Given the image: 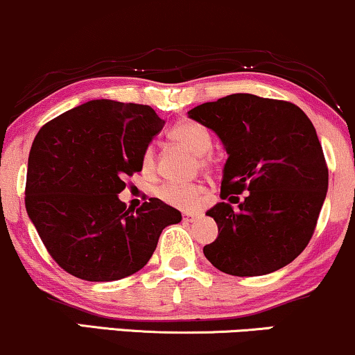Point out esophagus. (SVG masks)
<instances>
[{
  "mask_svg": "<svg viewBox=\"0 0 355 355\" xmlns=\"http://www.w3.org/2000/svg\"><path fill=\"white\" fill-rule=\"evenodd\" d=\"M196 219H200L198 214H191V213L183 214V221H187V223H195Z\"/></svg>",
  "mask_w": 355,
  "mask_h": 355,
  "instance_id": "esophagus-1",
  "label": "esophagus"
}]
</instances>
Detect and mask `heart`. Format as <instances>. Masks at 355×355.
<instances>
[{"mask_svg":"<svg viewBox=\"0 0 355 355\" xmlns=\"http://www.w3.org/2000/svg\"><path fill=\"white\" fill-rule=\"evenodd\" d=\"M172 136L177 142H182L188 149L198 155L200 167L211 172L214 168V159L209 155V149L213 147V136L203 124L195 123V121H185L173 125ZM155 168V149L154 146H147L144 154H142V170L152 172ZM205 188L200 183H165L157 190L159 198L170 206L178 209H195L200 205L201 196H203Z\"/></svg>","mask_w":355,"mask_h":355,"instance_id":"1","label":"heart"}]
</instances>
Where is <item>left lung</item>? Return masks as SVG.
<instances>
[{"label":"left lung","instance_id":"obj_1","mask_svg":"<svg viewBox=\"0 0 355 355\" xmlns=\"http://www.w3.org/2000/svg\"><path fill=\"white\" fill-rule=\"evenodd\" d=\"M188 116L213 129L230 154L223 201L206 211L218 224L216 241L203 248L206 259L234 277L288 266L311 241L327 191L329 173L315 125L293 103L250 93L203 103Z\"/></svg>","mask_w":355,"mask_h":355}]
</instances>
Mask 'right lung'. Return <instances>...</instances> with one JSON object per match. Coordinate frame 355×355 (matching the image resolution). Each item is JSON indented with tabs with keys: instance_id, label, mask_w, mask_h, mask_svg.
I'll return each mask as SVG.
<instances>
[{
	"instance_id": "right-lung-1",
	"label": "right lung",
	"mask_w": 355,
	"mask_h": 355,
	"mask_svg": "<svg viewBox=\"0 0 355 355\" xmlns=\"http://www.w3.org/2000/svg\"><path fill=\"white\" fill-rule=\"evenodd\" d=\"M165 121L150 106L93 100L40 128L29 152L26 211L51 257L88 282L129 277L149 262L180 211L150 198L125 209L118 195L142 170Z\"/></svg>"
}]
</instances>
